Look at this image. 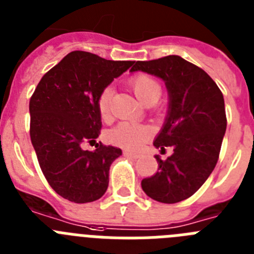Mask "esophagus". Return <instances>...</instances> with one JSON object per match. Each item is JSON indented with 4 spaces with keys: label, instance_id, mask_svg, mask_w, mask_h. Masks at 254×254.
Returning a JSON list of instances; mask_svg holds the SVG:
<instances>
[{
    "label": "esophagus",
    "instance_id": "1",
    "mask_svg": "<svg viewBox=\"0 0 254 254\" xmlns=\"http://www.w3.org/2000/svg\"><path fill=\"white\" fill-rule=\"evenodd\" d=\"M123 154H125V156H128V158H132V159H137L138 158V154H136V152L128 151V150H125V151H123Z\"/></svg>",
    "mask_w": 254,
    "mask_h": 254
}]
</instances>
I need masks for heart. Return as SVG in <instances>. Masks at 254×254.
<instances>
[{
	"label": "heart",
	"instance_id": "1",
	"mask_svg": "<svg viewBox=\"0 0 254 254\" xmlns=\"http://www.w3.org/2000/svg\"><path fill=\"white\" fill-rule=\"evenodd\" d=\"M131 87L134 95L143 104L156 103L160 96V85L147 75H137L131 80ZM98 109L103 120H107L111 114V89H104L98 99ZM150 137V129L146 126L122 122L114 127L108 138L117 146L128 150H137Z\"/></svg>",
	"mask_w": 254,
	"mask_h": 254
}]
</instances>
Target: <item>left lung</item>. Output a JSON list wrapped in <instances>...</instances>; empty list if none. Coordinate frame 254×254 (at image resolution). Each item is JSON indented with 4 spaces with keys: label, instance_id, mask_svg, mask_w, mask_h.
Here are the masks:
<instances>
[{
    "label": "left lung",
    "instance_id": "8db88e82",
    "mask_svg": "<svg viewBox=\"0 0 254 254\" xmlns=\"http://www.w3.org/2000/svg\"><path fill=\"white\" fill-rule=\"evenodd\" d=\"M142 71L165 82L168 111L154 146L173 154L165 161L160 155L158 172L141 182L150 198L176 203L190 197L214 170L226 131L223 93L202 68L181 56L137 61L129 72Z\"/></svg>",
    "mask_w": 254,
    "mask_h": 254
}]
</instances>
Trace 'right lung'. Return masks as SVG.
Instances as JSON below:
<instances>
[{
  "instance_id": "obj_1",
  "label": "right lung",
  "mask_w": 254,
  "mask_h": 254,
  "mask_svg": "<svg viewBox=\"0 0 254 254\" xmlns=\"http://www.w3.org/2000/svg\"><path fill=\"white\" fill-rule=\"evenodd\" d=\"M134 61H111L89 52H71L38 84L29 103L30 138L49 186L75 203L99 199L109 185V168L122 150L98 145L102 128L98 99Z\"/></svg>"
}]
</instances>
